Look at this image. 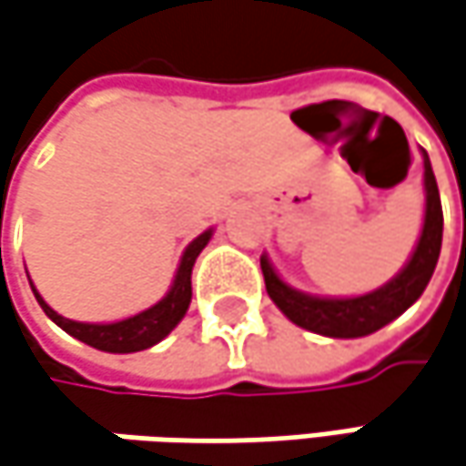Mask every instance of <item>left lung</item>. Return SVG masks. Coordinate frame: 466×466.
I'll list each match as a JSON object with an SVG mask.
<instances>
[{"label":"left lung","instance_id":"left-lung-1","mask_svg":"<svg viewBox=\"0 0 466 466\" xmlns=\"http://www.w3.org/2000/svg\"><path fill=\"white\" fill-rule=\"evenodd\" d=\"M422 160L424 198H427L422 234L403 271L393 277L388 285L359 298H316V295H306L300 289L289 288L271 268L268 258L266 256L260 258L266 292L292 324L316 335H327V338H364L382 329L385 324H390L422 295L435 271V263L441 256V242H443V208H441V195H438V181L424 150Z\"/></svg>","mask_w":466,"mask_h":466}]
</instances>
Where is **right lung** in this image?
Returning a JSON list of instances; mask_svg holds the SVG:
<instances>
[{
    "mask_svg": "<svg viewBox=\"0 0 466 466\" xmlns=\"http://www.w3.org/2000/svg\"><path fill=\"white\" fill-rule=\"evenodd\" d=\"M213 229L203 232L198 239L189 242V248L184 250L181 263H178L177 277H174V285L168 289V295L163 300H157L155 306H150L147 311L137 316H128L124 321H113V324H84V321H73L66 319L57 311H52L44 298L36 292V288L31 285L39 306L44 309V314L49 316L57 327H63L68 335H73L76 340L86 342L96 350H107V353H137V350H145L152 348L155 342H160L178 321L184 319L187 309H189V300H192V266L198 256L203 253V248L208 245Z\"/></svg>",
    "mask_w": 466,
    "mask_h": 466,
    "instance_id": "obj_1",
    "label": "right lung"
}]
</instances>
